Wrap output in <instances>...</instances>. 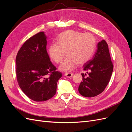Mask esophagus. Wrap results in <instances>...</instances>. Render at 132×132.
I'll return each mask as SVG.
<instances>
[{
	"label": "esophagus",
	"instance_id": "1",
	"mask_svg": "<svg viewBox=\"0 0 132 132\" xmlns=\"http://www.w3.org/2000/svg\"><path fill=\"white\" fill-rule=\"evenodd\" d=\"M65 75L67 78H71V77H73L74 74L73 73H65Z\"/></svg>",
	"mask_w": 132,
	"mask_h": 132
}]
</instances>
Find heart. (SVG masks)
Wrapping results in <instances>:
<instances>
[{"mask_svg":"<svg viewBox=\"0 0 132 132\" xmlns=\"http://www.w3.org/2000/svg\"><path fill=\"white\" fill-rule=\"evenodd\" d=\"M58 43L51 44L48 48L51 59L57 64L61 63L65 56V51L68 55L60 66L64 71L73 70L76 65L84 64L88 62L94 52L96 39L89 33L84 34L78 31L68 30L58 37Z\"/></svg>","mask_w":132,"mask_h":132,"instance_id":"obj_1","label":"heart"}]
</instances>
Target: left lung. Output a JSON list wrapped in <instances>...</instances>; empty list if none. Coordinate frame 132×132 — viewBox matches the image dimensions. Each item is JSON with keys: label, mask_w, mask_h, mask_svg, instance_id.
Masks as SVG:
<instances>
[{"label": "left lung", "mask_w": 132, "mask_h": 132, "mask_svg": "<svg viewBox=\"0 0 132 132\" xmlns=\"http://www.w3.org/2000/svg\"><path fill=\"white\" fill-rule=\"evenodd\" d=\"M83 67L86 73L81 74L82 81L78 88L79 93L86 97L100 94L109 84L113 69L109 47L105 40L97 43L93 58Z\"/></svg>", "instance_id": "8db88e82"}]
</instances>
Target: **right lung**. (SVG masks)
<instances>
[{"instance_id": "right-lung-1", "label": "right lung", "mask_w": 132, "mask_h": 132, "mask_svg": "<svg viewBox=\"0 0 132 132\" xmlns=\"http://www.w3.org/2000/svg\"><path fill=\"white\" fill-rule=\"evenodd\" d=\"M46 46V36L39 32L25 42L16 57L19 85L28 97L37 102L54 96L62 75L50 61Z\"/></svg>"}]
</instances>
